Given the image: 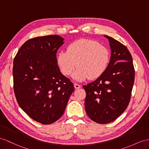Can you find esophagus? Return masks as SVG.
I'll return each instance as SVG.
<instances>
[{"mask_svg": "<svg viewBox=\"0 0 149 149\" xmlns=\"http://www.w3.org/2000/svg\"><path fill=\"white\" fill-rule=\"evenodd\" d=\"M81 86L78 84H76V83L74 84V87L75 89H79V88H81Z\"/></svg>", "mask_w": 149, "mask_h": 149, "instance_id": "obj_1", "label": "esophagus"}]
</instances>
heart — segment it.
I'll list each match as a JSON object with an SVG mask.
<instances>
[{
    "label": "heart",
    "instance_id": "obj_1",
    "mask_svg": "<svg viewBox=\"0 0 149 149\" xmlns=\"http://www.w3.org/2000/svg\"><path fill=\"white\" fill-rule=\"evenodd\" d=\"M109 52L97 41L80 39L68 46L67 52H60L56 56V62L61 72L70 75L76 67L73 75L77 81L89 78L100 77L107 69L109 62Z\"/></svg>",
    "mask_w": 149,
    "mask_h": 149
}]
</instances>
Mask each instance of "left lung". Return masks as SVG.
Segmentation results:
<instances>
[{"label":"left lung","instance_id":"left-lung-1","mask_svg":"<svg viewBox=\"0 0 149 149\" xmlns=\"http://www.w3.org/2000/svg\"><path fill=\"white\" fill-rule=\"evenodd\" d=\"M108 38L111 58L107 69L96 81L83 86L86 92L85 109L91 120L109 123L119 117L130 101L135 70L127 48L114 38Z\"/></svg>","mask_w":149,"mask_h":149}]
</instances>
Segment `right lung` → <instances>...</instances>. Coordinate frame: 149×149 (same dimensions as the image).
Segmentation results:
<instances>
[{
    "label": "right lung",
    "mask_w": 149,
    "mask_h": 149,
    "mask_svg": "<svg viewBox=\"0 0 149 149\" xmlns=\"http://www.w3.org/2000/svg\"><path fill=\"white\" fill-rule=\"evenodd\" d=\"M58 35L32 38L19 49L13 62L14 91L21 108L43 125L63 115L74 86L61 73L56 52L64 43Z\"/></svg>",
    "instance_id": "add662e5"
}]
</instances>
